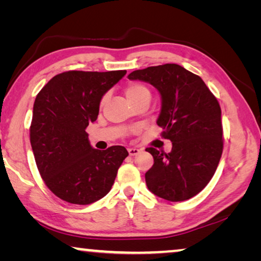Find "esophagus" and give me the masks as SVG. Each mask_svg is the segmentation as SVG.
<instances>
[{"instance_id": "esophagus-1", "label": "esophagus", "mask_w": 261, "mask_h": 261, "mask_svg": "<svg viewBox=\"0 0 261 261\" xmlns=\"http://www.w3.org/2000/svg\"><path fill=\"white\" fill-rule=\"evenodd\" d=\"M127 152H129L131 156H134V155H138V154L140 153V149L132 147V148H127Z\"/></svg>"}]
</instances>
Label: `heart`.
<instances>
[{
    "mask_svg": "<svg viewBox=\"0 0 261 261\" xmlns=\"http://www.w3.org/2000/svg\"><path fill=\"white\" fill-rule=\"evenodd\" d=\"M125 94L131 103L141 98H145V96H148V98L151 96L148 88L145 85H141V84H138V83L129 84L127 87L125 88ZM106 100H107V96L105 95L103 98L101 99V105H103L106 102Z\"/></svg>",
    "mask_w": 261,
    "mask_h": 261,
    "instance_id": "obj_1",
    "label": "heart"
}]
</instances>
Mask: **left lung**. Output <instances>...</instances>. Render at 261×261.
Wrapping results in <instances>:
<instances>
[{"instance_id": "8db88e82", "label": "left lung", "mask_w": 261, "mask_h": 261, "mask_svg": "<svg viewBox=\"0 0 261 261\" xmlns=\"http://www.w3.org/2000/svg\"><path fill=\"white\" fill-rule=\"evenodd\" d=\"M127 78L149 83L161 95L158 125L173 143L170 153L147 147L154 165L145 179L149 191L169 201L199 193L213 177L222 155L221 108L204 81L178 64L136 70Z\"/></svg>"}]
</instances>
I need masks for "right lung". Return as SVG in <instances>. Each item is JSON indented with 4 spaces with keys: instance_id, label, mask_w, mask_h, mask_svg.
I'll list each match as a JSON object with an SVG mask.
<instances>
[{
    "instance_id": "1",
    "label": "right lung",
    "mask_w": 261,
    "mask_h": 261,
    "mask_svg": "<svg viewBox=\"0 0 261 261\" xmlns=\"http://www.w3.org/2000/svg\"><path fill=\"white\" fill-rule=\"evenodd\" d=\"M125 73L65 71L53 77L35 98L31 146L43 182L62 200L88 205L101 199L129 155L123 146L93 148L85 131L98 118L106 92Z\"/></svg>"
}]
</instances>
